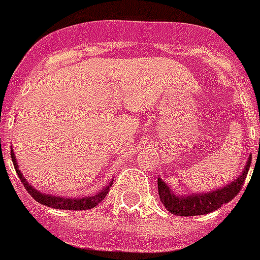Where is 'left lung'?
<instances>
[{"instance_id":"obj_1","label":"left lung","mask_w":260,"mask_h":260,"mask_svg":"<svg viewBox=\"0 0 260 260\" xmlns=\"http://www.w3.org/2000/svg\"><path fill=\"white\" fill-rule=\"evenodd\" d=\"M251 166V155L247 160L243 173L235 181L222 186L221 189H216L209 193H194L187 196H177L173 193L171 187L166 185V182L158 178L159 198L170 213L175 216H201L217 210L224 204H228L238 196L242 190V186L246 181L247 174Z\"/></svg>"}]
</instances>
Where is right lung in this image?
Returning <instances> with one entry per match:
<instances>
[{"instance_id":"add662e5","label":"right lung","mask_w":260,"mask_h":260,"mask_svg":"<svg viewBox=\"0 0 260 260\" xmlns=\"http://www.w3.org/2000/svg\"><path fill=\"white\" fill-rule=\"evenodd\" d=\"M10 156H12V160H13V166L16 169V173H17L20 181L24 185V187L26 189V191L32 196V197L42 205L50 206V208H55V209H64V210H86L91 209L94 206H97L100 202L106 197V194L109 193V189L113 181H110V183L108 186H105L104 189L100 190L98 193L93 194V196H86V197H75V198H66L60 197V196H51V194H44L42 191L36 190L32 185H29L28 182L25 181V178L22 175V173L18 170V165L16 162V156H14L13 150H10Z\"/></svg>"}]
</instances>
